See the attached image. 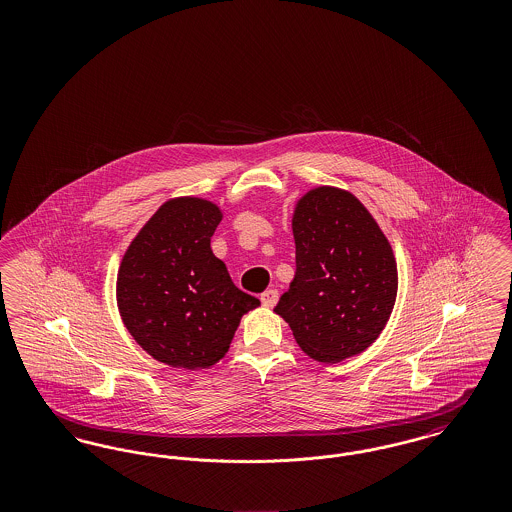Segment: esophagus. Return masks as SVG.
Returning a JSON list of instances; mask_svg holds the SVG:
<instances>
[{
	"instance_id": "1",
	"label": "esophagus",
	"mask_w": 512,
	"mask_h": 512,
	"mask_svg": "<svg viewBox=\"0 0 512 512\" xmlns=\"http://www.w3.org/2000/svg\"><path fill=\"white\" fill-rule=\"evenodd\" d=\"M261 301H263L265 307H274L276 301H278V292L274 288H270V290L261 295Z\"/></svg>"
}]
</instances>
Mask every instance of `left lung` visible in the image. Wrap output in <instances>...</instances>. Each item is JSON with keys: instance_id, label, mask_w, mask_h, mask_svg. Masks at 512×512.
Returning a JSON list of instances; mask_svg holds the SVG:
<instances>
[{"instance_id": "obj_1", "label": "left lung", "mask_w": 512, "mask_h": 512, "mask_svg": "<svg viewBox=\"0 0 512 512\" xmlns=\"http://www.w3.org/2000/svg\"><path fill=\"white\" fill-rule=\"evenodd\" d=\"M292 228L295 276L274 313L315 361L340 363L363 353L395 305L390 242L355 195L330 186L299 199Z\"/></svg>"}]
</instances>
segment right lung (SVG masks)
Wrapping results in <instances>:
<instances>
[{
	"label": "right lung",
	"instance_id": "add662e5",
	"mask_svg": "<svg viewBox=\"0 0 512 512\" xmlns=\"http://www.w3.org/2000/svg\"><path fill=\"white\" fill-rule=\"evenodd\" d=\"M222 213L211 201L178 197L159 207L122 257L117 303L147 353L174 368H207L228 351L247 311L261 301L234 286L213 255Z\"/></svg>",
	"mask_w": 512,
	"mask_h": 512
}]
</instances>
